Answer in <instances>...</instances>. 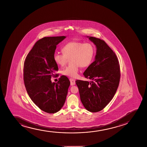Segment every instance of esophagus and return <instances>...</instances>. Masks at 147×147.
<instances>
[{
	"label": "esophagus",
	"instance_id": "1",
	"mask_svg": "<svg viewBox=\"0 0 147 147\" xmlns=\"http://www.w3.org/2000/svg\"><path fill=\"white\" fill-rule=\"evenodd\" d=\"M69 81L71 82V85H74L76 84V81H75V80H74L73 78H70L69 79Z\"/></svg>",
	"mask_w": 147,
	"mask_h": 147
}]
</instances>
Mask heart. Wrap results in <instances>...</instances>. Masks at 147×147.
Listing matches in <instances>:
<instances>
[{
    "mask_svg": "<svg viewBox=\"0 0 147 147\" xmlns=\"http://www.w3.org/2000/svg\"><path fill=\"white\" fill-rule=\"evenodd\" d=\"M63 53L56 52L53 56L55 62L58 66H65L71 59V64L62 71L63 74L71 78H76L80 68L87 67L91 64L95 54V47L91 42L73 40L65 44Z\"/></svg>",
    "mask_w": 147,
    "mask_h": 147,
    "instance_id": "obj_1",
    "label": "heart"
}]
</instances>
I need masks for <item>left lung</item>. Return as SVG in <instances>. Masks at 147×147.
<instances>
[{
    "instance_id": "1",
    "label": "left lung",
    "mask_w": 147,
    "mask_h": 147,
    "mask_svg": "<svg viewBox=\"0 0 147 147\" xmlns=\"http://www.w3.org/2000/svg\"><path fill=\"white\" fill-rule=\"evenodd\" d=\"M89 39L96 46V54L83 75L93 81L77 80L76 83L85 108L97 112L106 107L116 92L120 82V66L115 53L105 40L93 37Z\"/></svg>"
}]
</instances>
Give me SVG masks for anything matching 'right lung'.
Returning <instances> with one entry per match:
<instances>
[{
    "mask_svg": "<svg viewBox=\"0 0 147 147\" xmlns=\"http://www.w3.org/2000/svg\"><path fill=\"white\" fill-rule=\"evenodd\" d=\"M66 36L44 37L36 42L27 54L24 65V81L29 96L40 109L47 113L59 111L64 105L70 85L62 76L57 83L51 77L59 76L53 58L56 46Z\"/></svg>",
    "mask_w": 147,
    "mask_h": 147,
    "instance_id": "add662e5",
    "label": "right lung"
}]
</instances>
